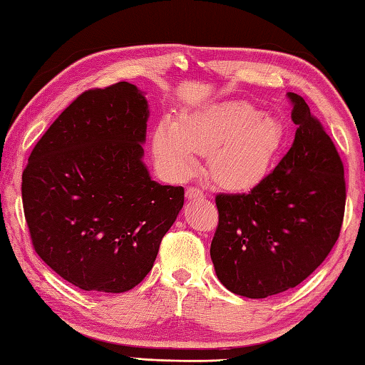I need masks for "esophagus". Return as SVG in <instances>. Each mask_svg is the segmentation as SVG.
<instances>
[{
    "label": "esophagus",
    "mask_w": 365,
    "mask_h": 365,
    "mask_svg": "<svg viewBox=\"0 0 365 365\" xmlns=\"http://www.w3.org/2000/svg\"><path fill=\"white\" fill-rule=\"evenodd\" d=\"M187 198H190V200L205 198V192L200 187H188L187 188Z\"/></svg>",
    "instance_id": "obj_1"
}]
</instances>
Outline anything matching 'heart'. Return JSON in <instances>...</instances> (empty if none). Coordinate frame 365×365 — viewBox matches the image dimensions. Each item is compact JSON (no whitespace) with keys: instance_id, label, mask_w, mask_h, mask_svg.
<instances>
[{"instance_id":"b5f03b06","label":"heart","mask_w":365,"mask_h":365,"mask_svg":"<svg viewBox=\"0 0 365 365\" xmlns=\"http://www.w3.org/2000/svg\"><path fill=\"white\" fill-rule=\"evenodd\" d=\"M281 126L248 102H229L182 115L177 125L160 121L154 131V158L167 175H193L200 154L207 155L214 182L245 192L263 180L277 149Z\"/></svg>"}]
</instances>
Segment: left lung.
I'll list each match as a JSON object with an SVG mask.
<instances>
[{"label":"left lung","instance_id":"obj_1","mask_svg":"<svg viewBox=\"0 0 365 365\" xmlns=\"http://www.w3.org/2000/svg\"><path fill=\"white\" fill-rule=\"evenodd\" d=\"M289 99L297 130L287 154L248 193L216 195L211 259L237 296L296 287L325 262L343 225V160L304 97L289 92Z\"/></svg>","mask_w":365,"mask_h":365}]
</instances>
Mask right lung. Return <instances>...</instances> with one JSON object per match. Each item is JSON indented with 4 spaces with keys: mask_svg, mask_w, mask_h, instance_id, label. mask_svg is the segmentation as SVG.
I'll use <instances>...</instances> for the list:
<instances>
[{
    "mask_svg": "<svg viewBox=\"0 0 365 365\" xmlns=\"http://www.w3.org/2000/svg\"><path fill=\"white\" fill-rule=\"evenodd\" d=\"M148 102L130 83L63 110L29 155L22 206L34 250L84 291L126 292L146 277L183 206V187L141 162Z\"/></svg>",
    "mask_w": 365,
    "mask_h": 365,
    "instance_id": "right-lung-1",
    "label": "right lung"
}]
</instances>
